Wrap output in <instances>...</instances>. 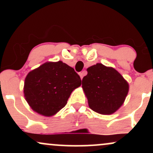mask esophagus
<instances>
[{
	"label": "esophagus",
	"instance_id": "1",
	"mask_svg": "<svg viewBox=\"0 0 153 153\" xmlns=\"http://www.w3.org/2000/svg\"><path fill=\"white\" fill-rule=\"evenodd\" d=\"M84 75H85V72H84V71L80 72V73H79V75H80V79H81V80L82 79V78H83Z\"/></svg>",
	"mask_w": 153,
	"mask_h": 153
}]
</instances>
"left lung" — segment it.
<instances>
[{"instance_id": "left-lung-1", "label": "left lung", "mask_w": 153, "mask_h": 153, "mask_svg": "<svg viewBox=\"0 0 153 153\" xmlns=\"http://www.w3.org/2000/svg\"><path fill=\"white\" fill-rule=\"evenodd\" d=\"M82 88L90 108L101 114H112L122 106L129 83L117 70L101 63L89 67Z\"/></svg>"}]
</instances>
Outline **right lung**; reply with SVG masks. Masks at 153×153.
<instances>
[{"label": "right lung", "mask_w": 153, "mask_h": 153, "mask_svg": "<svg viewBox=\"0 0 153 153\" xmlns=\"http://www.w3.org/2000/svg\"><path fill=\"white\" fill-rule=\"evenodd\" d=\"M81 80L73 68L62 62H47L28 73L24 94L34 111L52 117L67 104L71 93Z\"/></svg>", "instance_id": "add662e5"}]
</instances>
